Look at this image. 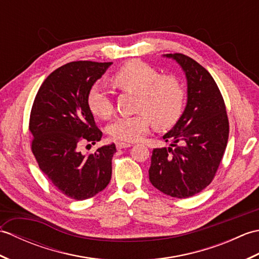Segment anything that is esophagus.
Masks as SVG:
<instances>
[{
	"label": "esophagus",
	"instance_id": "esophagus-1",
	"mask_svg": "<svg viewBox=\"0 0 259 259\" xmlns=\"http://www.w3.org/2000/svg\"><path fill=\"white\" fill-rule=\"evenodd\" d=\"M131 147L130 144H124V142H117V148L118 149H124V148Z\"/></svg>",
	"mask_w": 259,
	"mask_h": 259
}]
</instances>
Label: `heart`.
<instances>
[{
	"mask_svg": "<svg viewBox=\"0 0 259 259\" xmlns=\"http://www.w3.org/2000/svg\"><path fill=\"white\" fill-rule=\"evenodd\" d=\"M120 89L138 93L135 115H122L109 125L111 138L123 142L138 141L149 130L150 123L156 126H169L180 117L185 106L186 91L178 78L161 75L159 71L142 61H130L113 75ZM88 106L97 117L107 119L113 112L111 93L101 82L91 87L88 93Z\"/></svg>",
	"mask_w": 259,
	"mask_h": 259,
	"instance_id": "heart-1",
	"label": "heart"
}]
</instances>
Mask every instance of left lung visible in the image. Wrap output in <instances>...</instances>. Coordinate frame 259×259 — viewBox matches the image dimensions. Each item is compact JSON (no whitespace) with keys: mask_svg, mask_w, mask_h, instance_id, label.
I'll return each mask as SVG.
<instances>
[{"mask_svg":"<svg viewBox=\"0 0 259 259\" xmlns=\"http://www.w3.org/2000/svg\"><path fill=\"white\" fill-rule=\"evenodd\" d=\"M163 57L175 60L186 74L187 104L162 137L170 146L152 150L149 180L163 194L188 198L212 181L227 146L229 122L223 96L210 73L185 54Z\"/></svg>","mask_w":259,"mask_h":259,"instance_id":"obj_1","label":"left lung"}]
</instances>
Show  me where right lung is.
<instances>
[{"label":"right lung","mask_w":259,"mask_h":259,"mask_svg":"<svg viewBox=\"0 0 259 259\" xmlns=\"http://www.w3.org/2000/svg\"><path fill=\"white\" fill-rule=\"evenodd\" d=\"M112 62L75 61L48 76L33 102L29 129L38 167L57 189L84 200L102 191L111 179L115 145L83 155L82 144L95 145L102 133L88 106V93ZM89 146V145H88Z\"/></svg>","instance_id":"right-lung-1"}]
</instances>
